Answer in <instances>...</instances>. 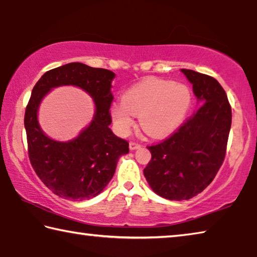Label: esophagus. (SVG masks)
I'll return each mask as SVG.
<instances>
[{"label": "esophagus", "instance_id": "1", "mask_svg": "<svg viewBox=\"0 0 257 257\" xmlns=\"http://www.w3.org/2000/svg\"><path fill=\"white\" fill-rule=\"evenodd\" d=\"M129 149H130V151H135V150H138V149H141V145H139V144H137V143L130 142V143H129Z\"/></svg>", "mask_w": 257, "mask_h": 257}]
</instances>
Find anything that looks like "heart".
<instances>
[{
    "instance_id": "obj_1",
    "label": "heart",
    "mask_w": 257,
    "mask_h": 257,
    "mask_svg": "<svg viewBox=\"0 0 257 257\" xmlns=\"http://www.w3.org/2000/svg\"><path fill=\"white\" fill-rule=\"evenodd\" d=\"M191 104L189 87L181 82L147 78L130 87L122 102L112 104L110 114L120 135L129 134L139 115V124L152 137L171 134L185 120Z\"/></svg>"
}]
</instances>
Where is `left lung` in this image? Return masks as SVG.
Instances as JSON below:
<instances>
[{
    "mask_svg": "<svg viewBox=\"0 0 257 257\" xmlns=\"http://www.w3.org/2000/svg\"><path fill=\"white\" fill-rule=\"evenodd\" d=\"M181 72L201 106L171 137L147 147L152 159L144 169L152 190L170 201L189 199L211 184L222 165L231 128V107L219 81L188 69Z\"/></svg>",
    "mask_w": 257,
    "mask_h": 257,
    "instance_id": "obj_1",
    "label": "left lung"
}]
</instances>
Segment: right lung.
<instances>
[{"label":"right lung","instance_id":"add662e5","mask_svg":"<svg viewBox=\"0 0 257 257\" xmlns=\"http://www.w3.org/2000/svg\"><path fill=\"white\" fill-rule=\"evenodd\" d=\"M114 77L106 69L71 62L45 72L34 86L25 113L29 160L40 179L60 197L84 201L97 196L112 179L120 156L128 154V142L110 128ZM61 85L79 86L95 105L91 123L68 142L47 137L38 122L42 98Z\"/></svg>","mask_w":257,"mask_h":257}]
</instances>
